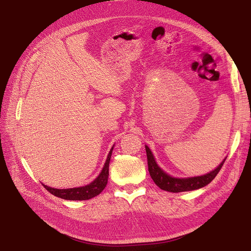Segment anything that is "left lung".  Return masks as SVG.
Masks as SVG:
<instances>
[{"instance_id": "obj_1", "label": "left lung", "mask_w": 251, "mask_h": 251, "mask_svg": "<svg viewBox=\"0 0 251 251\" xmlns=\"http://www.w3.org/2000/svg\"><path fill=\"white\" fill-rule=\"evenodd\" d=\"M147 155H148V165H149V172L153 180V182L159 186L161 189L169 192H183V191H191L195 189H200L208 183L212 182L217 174L220 172L221 168L225 163L226 159L224 160L218 168H216L212 172H209L202 176L190 177V178H174L166 174L164 171L156 165L154 157L151 151V150L146 147Z\"/></svg>"}]
</instances>
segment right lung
Instances as JSON below:
<instances>
[{
    "label": "right lung",
    "instance_id": "obj_1",
    "mask_svg": "<svg viewBox=\"0 0 251 251\" xmlns=\"http://www.w3.org/2000/svg\"><path fill=\"white\" fill-rule=\"evenodd\" d=\"M112 151H113V148L111 149L108 154L107 161L104 163V166L101 170L100 174L96 180L89 183L88 185H85L82 187H76V188H68V189H57V188H51L46 185H44V187L52 195L60 197V199H63V200L86 201V200L92 199V197L99 195L103 190L105 185H107L108 177H109V165H110Z\"/></svg>",
    "mask_w": 251,
    "mask_h": 251
}]
</instances>
